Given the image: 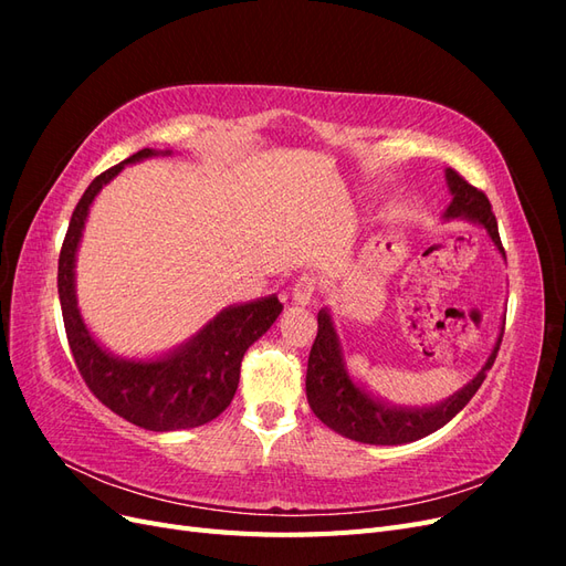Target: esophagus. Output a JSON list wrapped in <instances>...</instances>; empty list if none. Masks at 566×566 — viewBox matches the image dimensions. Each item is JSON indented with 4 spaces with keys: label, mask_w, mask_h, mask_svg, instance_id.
<instances>
[{
    "label": "esophagus",
    "mask_w": 566,
    "mask_h": 566,
    "mask_svg": "<svg viewBox=\"0 0 566 566\" xmlns=\"http://www.w3.org/2000/svg\"><path fill=\"white\" fill-rule=\"evenodd\" d=\"M314 295H316V279L314 276H300L297 283L293 285V302L306 306V304H312Z\"/></svg>",
    "instance_id": "esophagus-1"
}]
</instances>
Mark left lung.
<instances>
[{
  "label": "left lung",
  "mask_w": 566,
  "mask_h": 566,
  "mask_svg": "<svg viewBox=\"0 0 566 566\" xmlns=\"http://www.w3.org/2000/svg\"><path fill=\"white\" fill-rule=\"evenodd\" d=\"M447 181L453 200L447 212H443V217H460L474 221V224H482L491 235L493 245L505 256L499 235V221H495V214L491 212V202L486 193L468 184L451 167L447 169ZM501 342L503 333L499 335V342H495L484 368L476 373V378L472 382L455 391L453 397L427 408H401L373 399L361 385H356L349 378L345 356H342L339 347V337L333 325V316L328 310H321L318 333L310 352V366H306V401H310L312 410L323 424H328L331 430L347 439L375 443V447H399V443L418 441L427 434L437 432L439 427L447 424L468 406L476 389L482 387L495 356H499Z\"/></svg>",
  "instance_id": "obj_1"
}]
</instances>
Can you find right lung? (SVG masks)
Segmentation results:
<instances>
[{
  "mask_svg": "<svg viewBox=\"0 0 566 566\" xmlns=\"http://www.w3.org/2000/svg\"><path fill=\"white\" fill-rule=\"evenodd\" d=\"M172 150L144 148L98 175L71 217L59 254V300L67 345L75 366L94 397L113 413L150 432L188 430L224 413L241 380V361L252 342L260 339L283 312L276 295L221 310L200 333L150 361H129L106 352L84 325L75 295V254L90 208L119 169Z\"/></svg>",
  "mask_w": 566,
  "mask_h": 566,
  "instance_id": "obj_1",
  "label": "right lung"
}]
</instances>
